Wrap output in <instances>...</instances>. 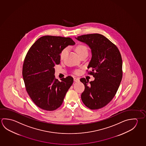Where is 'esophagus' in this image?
<instances>
[{
  "label": "esophagus",
  "mask_w": 146,
  "mask_h": 146,
  "mask_svg": "<svg viewBox=\"0 0 146 146\" xmlns=\"http://www.w3.org/2000/svg\"><path fill=\"white\" fill-rule=\"evenodd\" d=\"M74 81L75 82H79V78H76V77H75L74 78Z\"/></svg>",
  "instance_id": "1"
}]
</instances>
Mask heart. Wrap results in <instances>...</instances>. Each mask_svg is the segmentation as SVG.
<instances>
[{
    "instance_id": "1",
    "label": "heart",
    "mask_w": 146,
    "mask_h": 146,
    "mask_svg": "<svg viewBox=\"0 0 146 146\" xmlns=\"http://www.w3.org/2000/svg\"><path fill=\"white\" fill-rule=\"evenodd\" d=\"M75 50L79 56H80L83 54H88V47L84 44H78L75 48ZM68 51V48H65L62 50V51L60 52V59H63L64 58V57L66 56V55H67ZM78 72V71H75L76 73H77Z\"/></svg>"
}]
</instances>
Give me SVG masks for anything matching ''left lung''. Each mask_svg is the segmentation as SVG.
<instances>
[{
    "instance_id": "obj_1",
    "label": "left lung",
    "mask_w": 146,
    "mask_h": 146,
    "mask_svg": "<svg viewBox=\"0 0 146 146\" xmlns=\"http://www.w3.org/2000/svg\"><path fill=\"white\" fill-rule=\"evenodd\" d=\"M76 39L91 49L88 68L92 70L88 74L95 78L89 82L84 78L80 79L84 85L82 101L91 110L99 109L108 105L117 91L123 77L121 56L117 47L100 34L83 35Z\"/></svg>"
}]
</instances>
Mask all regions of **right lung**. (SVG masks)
<instances>
[{"label":"right lung","mask_w":146,"mask_h":146,"mask_svg":"<svg viewBox=\"0 0 146 146\" xmlns=\"http://www.w3.org/2000/svg\"><path fill=\"white\" fill-rule=\"evenodd\" d=\"M74 44L70 37L46 35L36 40L27 53L23 67L26 91L34 104L43 110L58 108L73 82L70 76L61 82L56 79L54 67L60 64L62 50Z\"/></svg>","instance_id":"right-lung-1"}]
</instances>
